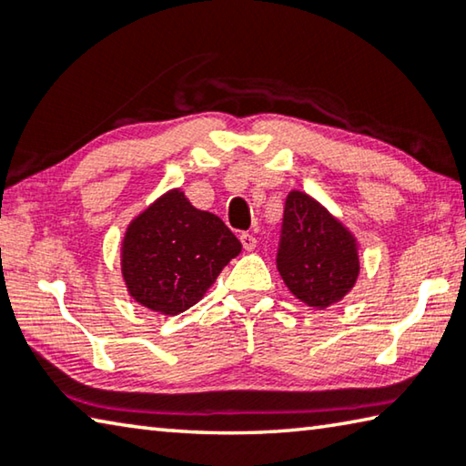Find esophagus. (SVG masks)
<instances>
[{"mask_svg": "<svg viewBox=\"0 0 466 466\" xmlns=\"http://www.w3.org/2000/svg\"><path fill=\"white\" fill-rule=\"evenodd\" d=\"M240 242H242L244 250H255V247H257L255 234H250V232H242L240 234Z\"/></svg>", "mask_w": 466, "mask_h": 466, "instance_id": "34e87169", "label": "esophagus"}]
</instances>
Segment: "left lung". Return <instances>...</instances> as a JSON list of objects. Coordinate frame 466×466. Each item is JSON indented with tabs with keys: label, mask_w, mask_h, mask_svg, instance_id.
Instances as JSON below:
<instances>
[{
	"label": "left lung",
	"mask_w": 466,
	"mask_h": 466,
	"mask_svg": "<svg viewBox=\"0 0 466 466\" xmlns=\"http://www.w3.org/2000/svg\"><path fill=\"white\" fill-rule=\"evenodd\" d=\"M278 271L299 302L329 309L356 286L358 240L327 208L302 191H289L283 209Z\"/></svg>",
	"instance_id": "8db88e82"
}]
</instances>
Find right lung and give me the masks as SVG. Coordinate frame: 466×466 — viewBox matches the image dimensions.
Listing matches in <instances>:
<instances>
[{
    "instance_id": "obj_1",
    "label": "right lung",
    "mask_w": 466,
    "mask_h": 466,
    "mask_svg": "<svg viewBox=\"0 0 466 466\" xmlns=\"http://www.w3.org/2000/svg\"><path fill=\"white\" fill-rule=\"evenodd\" d=\"M240 250L222 219L193 208L180 188H172L127 226L121 273L137 304L175 317L199 302Z\"/></svg>"
}]
</instances>
